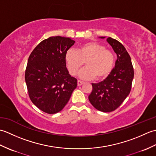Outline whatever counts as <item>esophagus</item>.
<instances>
[{"instance_id": "34e87169", "label": "esophagus", "mask_w": 156, "mask_h": 156, "mask_svg": "<svg viewBox=\"0 0 156 156\" xmlns=\"http://www.w3.org/2000/svg\"><path fill=\"white\" fill-rule=\"evenodd\" d=\"M84 82L82 81H80V80H78V86H81L82 84H83Z\"/></svg>"}]
</instances>
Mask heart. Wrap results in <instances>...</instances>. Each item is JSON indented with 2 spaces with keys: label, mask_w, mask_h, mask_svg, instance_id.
<instances>
[{
  "label": "heart",
  "mask_w": 156,
  "mask_h": 156,
  "mask_svg": "<svg viewBox=\"0 0 156 156\" xmlns=\"http://www.w3.org/2000/svg\"><path fill=\"white\" fill-rule=\"evenodd\" d=\"M65 60L72 76L77 74L85 62L87 67L80 71V78L89 80L96 77V79L100 80L110 74L113 68L115 56L104 45L96 42H88L81 45L77 51L68 50Z\"/></svg>",
  "instance_id": "heart-1"
}]
</instances>
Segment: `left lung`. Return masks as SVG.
<instances>
[{
    "instance_id": "1",
    "label": "left lung",
    "mask_w": 156,
    "mask_h": 156,
    "mask_svg": "<svg viewBox=\"0 0 156 156\" xmlns=\"http://www.w3.org/2000/svg\"><path fill=\"white\" fill-rule=\"evenodd\" d=\"M107 41L117 55L115 66L103 81L92 83V91L88 96L92 105L105 112L115 111L122 103L130 93L134 77L131 57L124 46L111 37Z\"/></svg>"
}]
</instances>
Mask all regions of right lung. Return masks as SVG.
I'll use <instances>...</instances> for the list:
<instances>
[{"instance_id":"obj_1","label":"right lung","mask_w":156,"mask_h":156,"mask_svg":"<svg viewBox=\"0 0 156 156\" xmlns=\"http://www.w3.org/2000/svg\"><path fill=\"white\" fill-rule=\"evenodd\" d=\"M75 41L61 36L45 39L36 46L28 59L25 79L29 98L48 114L62 111L77 87L66 68L65 55Z\"/></svg>"}]
</instances>
